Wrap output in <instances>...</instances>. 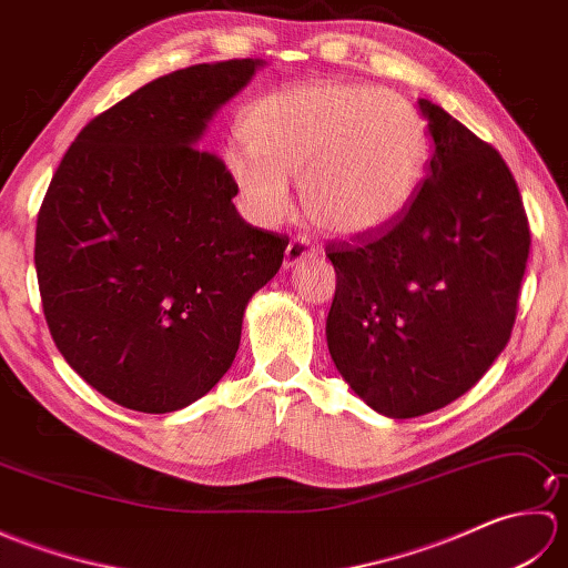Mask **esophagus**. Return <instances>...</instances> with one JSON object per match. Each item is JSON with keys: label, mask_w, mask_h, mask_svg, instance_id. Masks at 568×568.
I'll list each match as a JSON object with an SVG mask.
<instances>
[{"label": "esophagus", "mask_w": 568, "mask_h": 568, "mask_svg": "<svg viewBox=\"0 0 568 568\" xmlns=\"http://www.w3.org/2000/svg\"><path fill=\"white\" fill-rule=\"evenodd\" d=\"M312 253H315V248L310 246V241L303 236H295L285 248V268H295L297 263L312 258Z\"/></svg>", "instance_id": "esophagus-1"}]
</instances>
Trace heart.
Returning <instances> with one entry per match:
<instances>
[{
	"label": "heart",
	"mask_w": 568,
	"mask_h": 568,
	"mask_svg": "<svg viewBox=\"0 0 568 568\" xmlns=\"http://www.w3.org/2000/svg\"><path fill=\"white\" fill-rule=\"evenodd\" d=\"M246 143L224 165L261 224L291 210V183L310 222L334 236H368L395 224L425 178L429 139L417 106L371 84L317 80L277 90L241 116Z\"/></svg>",
	"instance_id": "heart-1"
}]
</instances>
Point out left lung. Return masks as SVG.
Wrapping results in <instances>:
<instances>
[{
  "label": "left lung",
  "instance_id": "1",
  "mask_svg": "<svg viewBox=\"0 0 568 568\" xmlns=\"http://www.w3.org/2000/svg\"><path fill=\"white\" fill-rule=\"evenodd\" d=\"M427 180L395 224L332 241L327 346L376 413H434L484 378L510 339L529 256L525 204L503 155L419 100Z\"/></svg>",
  "mask_w": 568,
  "mask_h": 568
}]
</instances>
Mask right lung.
I'll return each instance as SVG.
<instances>
[{
  "instance_id": "obj_1",
  "label": "right lung",
  "mask_w": 568,
  "mask_h": 568,
  "mask_svg": "<svg viewBox=\"0 0 568 568\" xmlns=\"http://www.w3.org/2000/svg\"><path fill=\"white\" fill-rule=\"evenodd\" d=\"M258 58L202 63L143 84L94 116L60 161L36 222V275L58 352L136 413H175L234 364L253 293L287 236L234 207L207 122Z\"/></svg>"
}]
</instances>
